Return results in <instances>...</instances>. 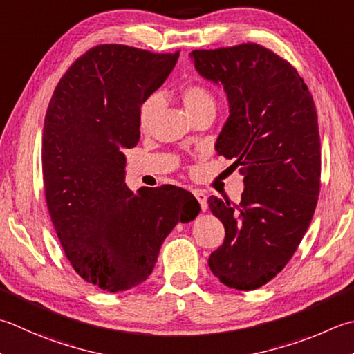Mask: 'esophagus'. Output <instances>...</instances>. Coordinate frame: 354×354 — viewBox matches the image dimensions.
<instances>
[{"mask_svg":"<svg viewBox=\"0 0 354 354\" xmlns=\"http://www.w3.org/2000/svg\"><path fill=\"white\" fill-rule=\"evenodd\" d=\"M193 195H195V198L198 199L201 209H203V212H205L207 210V195H205V192L195 190V192H193Z\"/></svg>","mask_w":354,"mask_h":354,"instance_id":"34e87169","label":"esophagus"}]
</instances>
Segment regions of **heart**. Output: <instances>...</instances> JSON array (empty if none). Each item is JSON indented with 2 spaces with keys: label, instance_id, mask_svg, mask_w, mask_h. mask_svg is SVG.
I'll return each instance as SVG.
<instances>
[{
  "label": "heart",
  "instance_id": "b5f03b06",
  "mask_svg": "<svg viewBox=\"0 0 354 354\" xmlns=\"http://www.w3.org/2000/svg\"><path fill=\"white\" fill-rule=\"evenodd\" d=\"M181 98L193 120L203 115L216 113V98L209 88L201 84H189L181 88ZM161 107V98L158 95H151L145 98L140 107V127L142 131H147Z\"/></svg>",
  "mask_w": 354,
  "mask_h": 354
}]
</instances>
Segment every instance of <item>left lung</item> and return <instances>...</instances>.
Listing matches in <instances>:
<instances>
[{"instance_id": "8db88e82", "label": "left lung", "mask_w": 354, "mask_h": 354, "mask_svg": "<svg viewBox=\"0 0 354 354\" xmlns=\"http://www.w3.org/2000/svg\"><path fill=\"white\" fill-rule=\"evenodd\" d=\"M203 78L224 87L228 115L214 144L244 176L239 204L209 198L225 228L209 258L224 286L256 290L292 259L319 195L321 142L316 107L296 68L254 43L193 50Z\"/></svg>"}]
</instances>
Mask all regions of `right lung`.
<instances>
[{
	"instance_id": "add662e5",
	"label": "right lung",
	"mask_w": 354,
	"mask_h": 354,
	"mask_svg": "<svg viewBox=\"0 0 354 354\" xmlns=\"http://www.w3.org/2000/svg\"><path fill=\"white\" fill-rule=\"evenodd\" d=\"M179 52L101 44L76 59L48 102L43 178L48 213L82 279L124 292L153 272L159 248L201 207L175 185L131 192L124 149L140 141V107L162 86Z\"/></svg>"
}]
</instances>
